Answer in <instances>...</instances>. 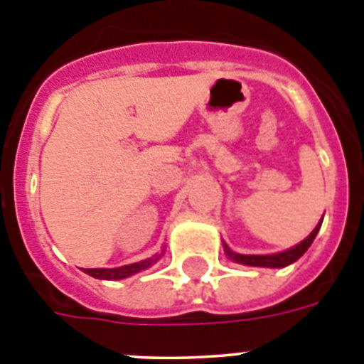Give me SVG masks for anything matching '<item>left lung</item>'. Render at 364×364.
<instances>
[{
	"label": "left lung",
	"mask_w": 364,
	"mask_h": 364,
	"mask_svg": "<svg viewBox=\"0 0 364 364\" xmlns=\"http://www.w3.org/2000/svg\"><path fill=\"white\" fill-rule=\"evenodd\" d=\"M321 224H323V220L315 226V230L308 235L306 239L301 240L297 246L286 250V252L272 253V255H242V253L231 252L226 242H224V252H226V255L230 257L233 262H239V264L244 266H257V268H284V266L294 264L295 260H299L304 253H306V250L311 246L314 239L317 237V233H319Z\"/></svg>",
	"instance_id": "left-lung-1"
}]
</instances>
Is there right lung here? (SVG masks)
<instances>
[{
    "instance_id": "add662e5",
    "label": "right lung",
    "mask_w": 364,
    "mask_h": 364,
    "mask_svg": "<svg viewBox=\"0 0 364 364\" xmlns=\"http://www.w3.org/2000/svg\"><path fill=\"white\" fill-rule=\"evenodd\" d=\"M162 255H164V250L162 253H156V255L149 257V259L140 260V262H133V264L120 266V268H87L83 269V272L95 279H102V281H120V279L131 277V275L142 272V269L151 268V266L159 262Z\"/></svg>"
}]
</instances>
